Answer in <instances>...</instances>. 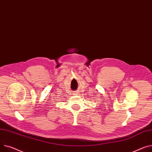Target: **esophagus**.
Masks as SVG:
<instances>
[{
	"mask_svg": "<svg viewBox=\"0 0 152 152\" xmlns=\"http://www.w3.org/2000/svg\"><path fill=\"white\" fill-rule=\"evenodd\" d=\"M74 95H78V94H77V92H76V93L74 94Z\"/></svg>",
	"mask_w": 152,
	"mask_h": 152,
	"instance_id": "esophagus-1",
	"label": "esophagus"
}]
</instances>
